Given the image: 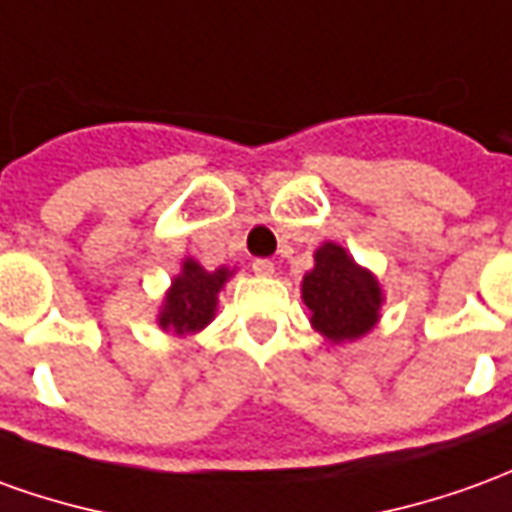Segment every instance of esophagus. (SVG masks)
I'll use <instances>...</instances> for the list:
<instances>
[{
	"instance_id": "34e87169",
	"label": "esophagus",
	"mask_w": 512,
	"mask_h": 512,
	"mask_svg": "<svg viewBox=\"0 0 512 512\" xmlns=\"http://www.w3.org/2000/svg\"><path fill=\"white\" fill-rule=\"evenodd\" d=\"M252 271H255L257 277H271L274 274V263L266 260V257H257V260H252Z\"/></svg>"
}]
</instances>
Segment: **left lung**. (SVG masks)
I'll return each mask as SVG.
<instances>
[{"instance_id":"8db88e82","label":"left lung","mask_w":512,"mask_h":512,"mask_svg":"<svg viewBox=\"0 0 512 512\" xmlns=\"http://www.w3.org/2000/svg\"><path fill=\"white\" fill-rule=\"evenodd\" d=\"M302 296L310 307V321L330 341H355L366 335L382 305L377 280L355 266L338 244H324L316 252V266L302 282Z\"/></svg>"}]
</instances>
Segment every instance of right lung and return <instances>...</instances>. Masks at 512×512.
I'll list each match as a JSON object with an SVG mask.
<instances>
[{
    "mask_svg": "<svg viewBox=\"0 0 512 512\" xmlns=\"http://www.w3.org/2000/svg\"><path fill=\"white\" fill-rule=\"evenodd\" d=\"M227 277H230L227 268L205 271L194 260H185L182 274L174 280L169 296H166V307L160 313V327L180 332V335L202 330L216 313V296Z\"/></svg>",
    "mask_w": 512,
    "mask_h": 512,
    "instance_id": "right-lung-1",
    "label": "right lung"
}]
</instances>
